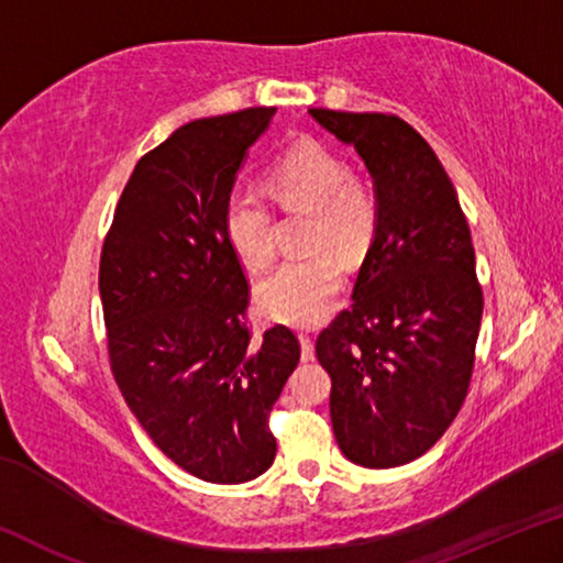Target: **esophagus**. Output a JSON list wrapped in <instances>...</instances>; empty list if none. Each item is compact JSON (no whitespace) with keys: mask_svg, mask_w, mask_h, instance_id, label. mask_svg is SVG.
I'll list each match as a JSON object with an SVG mask.
<instances>
[{"mask_svg":"<svg viewBox=\"0 0 563 563\" xmlns=\"http://www.w3.org/2000/svg\"><path fill=\"white\" fill-rule=\"evenodd\" d=\"M300 357H302V362L316 357V342H312L308 332H300Z\"/></svg>","mask_w":563,"mask_h":563,"instance_id":"34e87169","label":"esophagus"}]
</instances>
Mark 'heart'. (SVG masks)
I'll return each mask as SVG.
<instances>
[{
    "label": "heart",
    "mask_w": 563,
    "mask_h": 563,
    "mask_svg": "<svg viewBox=\"0 0 563 563\" xmlns=\"http://www.w3.org/2000/svg\"><path fill=\"white\" fill-rule=\"evenodd\" d=\"M265 194L283 213H310L308 247L318 253L285 261L255 290L268 320L312 328L325 320L342 288L338 261L357 263L373 245L383 201L373 180L352 174L350 161L320 141L292 144L265 174ZM228 245L247 271H265L275 258L273 208L253 190H235L223 206Z\"/></svg>",
    "instance_id": "1"
}]
</instances>
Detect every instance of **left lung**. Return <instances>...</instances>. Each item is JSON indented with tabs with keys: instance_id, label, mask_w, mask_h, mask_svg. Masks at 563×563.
<instances>
[{
	"instance_id": "8db88e82",
	"label": "left lung",
	"mask_w": 563,
	"mask_h": 563,
	"mask_svg": "<svg viewBox=\"0 0 563 563\" xmlns=\"http://www.w3.org/2000/svg\"><path fill=\"white\" fill-rule=\"evenodd\" d=\"M355 146L383 216L352 305L320 332L332 432L350 462L389 470L422 456L470 389L484 295L454 184L432 146L395 113L310 109Z\"/></svg>"
}]
</instances>
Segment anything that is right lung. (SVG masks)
Instances as JSON below:
<instances>
[{"mask_svg": "<svg viewBox=\"0 0 563 563\" xmlns=\"http://www.w3.org/2000/svg\"><path fill=\"white\" fill-rule=\"evenodd\" d=\"M273 107L198 119L133 168L101 247L99 292L113 379L151 440L213 484L275 460L271 409L300 360L285 325H245L251 288L223 206Z\"/></svg>", "mask_w": 563, "mask_h": 563, "instance_id": "add662e5", "label": "right lung"}]
</instances>
